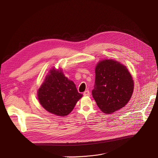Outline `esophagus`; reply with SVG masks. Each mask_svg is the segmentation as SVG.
Listing matches in <instances>:
<instances>
[{
  "label": "esophagus",
  "instance_id": "esophagus-1",
  "mask_svg": "<svg viewBox=\"0 0 158 158\" xmlns=\"http://www.w3.org/2000/svg\"><path fill=\"white\" fill-rule=\"evenodd\" d=\"M83 95H84L85 96H89V95H90L89 92V90H86L85 92L83 93Z\"/></svg>",
  "mask_w": 158,
  "mask_h": 158
}]
</instances>
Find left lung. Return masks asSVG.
Returning <instances> with one entry per match:
<instances>
[{
	"label": "left lung",
	"instance_id": "8db88e82",
	"mask_svg": "<svg viewBox=\"0 0 158 158\" xmlns=\"http://www.w3.org/2000/svg\"><path fill=\"white\" fill-rule=\"evenodd\" d=\"M94 88L92 95L99 109L111 114L128 103L134 91V81L125 65L106 59L95 66Z\"/></svg>",
	"mask_w": 158,
	"mask_h": 158
}]
</instances>
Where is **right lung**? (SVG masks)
<instances>
[{"instance_id":"add662e5","label":"right lung","mask_w":158,"mask_h":158,"mask_svg":"<svg viewBox=\"0 0 158 158\" xmlns=\"http://www.w3.org/2000/svg\"><path fill=\"white\" fill-rule=\"evenodd\" d=\"M40 104L48 112L60 117L68 115L82 94L74 82L64 76L62 69L49 70L37 92Z\"/></svg>"}]
</instances>
